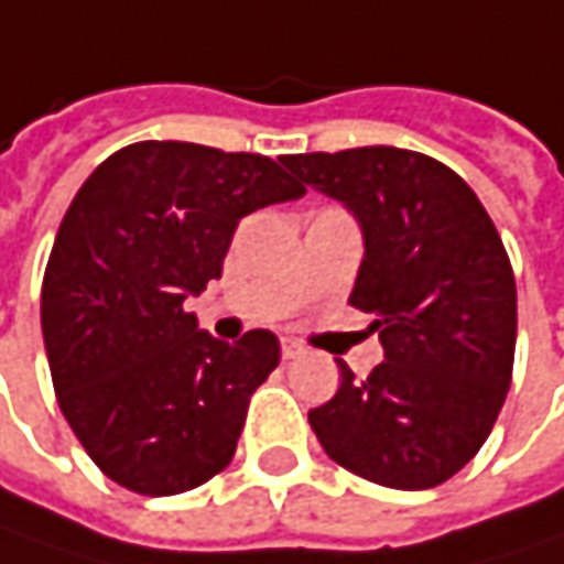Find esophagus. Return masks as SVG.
<instances>
[{"label": "esophagus", "mask_w": 564, "mask_h": 564, "mask_svg": "<svg viewBox=\"0 0 564 564\" xmlns=\"http://www.w3.org/2000/svg\"><path fill=\"white\" fill-rule=\"evenodd\" d=\"M281 354H283V360H293V357H300V354H303V345H296V341L283 338V341H281Z\"/></svg>", "instance_id": "34e87169"}]
</instances>
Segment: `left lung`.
<instances>
[{"mask_svg":"<svg viewBox=\"0 0 564 564\" xmlns=\"http://www.w3.org/2000/svg\"><path fill=\"white\" fill-rule=\"evenodd\" d=\"M345 204L364 236L348 303L377 315L382 364L310 412L322 449L360 479L421 491L456 476L505 405L517 286L476 191L444 162L395 147L283 155Z\"/></svg>","mask_w":564,"mask_h":564,"instance_id":"1","label":"left lung"}]
</instances>
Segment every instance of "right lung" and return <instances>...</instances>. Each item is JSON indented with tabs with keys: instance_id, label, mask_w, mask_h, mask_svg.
Instances as JSON below:
<instances>
[{
	"instance_id": "add662e5",
	"label": "right lung",
	"mask_w": 564,
	"mask_h": 564,
	"mask_svg": "<svg viewBox=\"0 0 564 564\" xmlns=\"http://www.w3.org/2000/svg\"><path fill=\"white\" fill-rule=\"evenodd\" d=\"M303 194L268 155L178 140L123 147L85 178L53 242L41 328L63 417L108 479L165 498L229 466L281 341L264 328L219 341L184 300L223 274L242 216Z\"/></svg>"
}]
</instances>
